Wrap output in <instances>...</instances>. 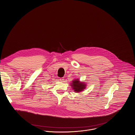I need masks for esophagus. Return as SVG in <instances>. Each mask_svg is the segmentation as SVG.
Wrapping results in <instances>:
<instances>
[{
    "label": "esophagus",
    "mask_w": 135,
    "mask_h": 135,
    "mask_svg": "<svg viewBox=\"0 0 135 135\" xmlns=\"http://www.w3.org/2000/svg\"><path fill=\"white\" fill-rule=\"evenodd\" d=\"M64 79L63 78H60V80L61 81H63L64 80Z\"/></svg>",
    "instance_id": "1"
}]
</instances>
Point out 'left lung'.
Listing matches in <instances>:
<instances>
[{
  "label": "left lung",
  "instance_id": "obj_1",
  "mask_svg": "<svg viewBox=\"0 0 135 135\" xmlns=\"http://www.w3.org/2000/svg\"><path fill=\"white\" fill-rule=\"evenodd\" d=\"M71 86L74 92L80 93L86 89V84L83 81H80L79 79H75L71 84Z\"/></svg>",
  "mask_w": 135,
  "mask_h": 135
}]
</instances>
